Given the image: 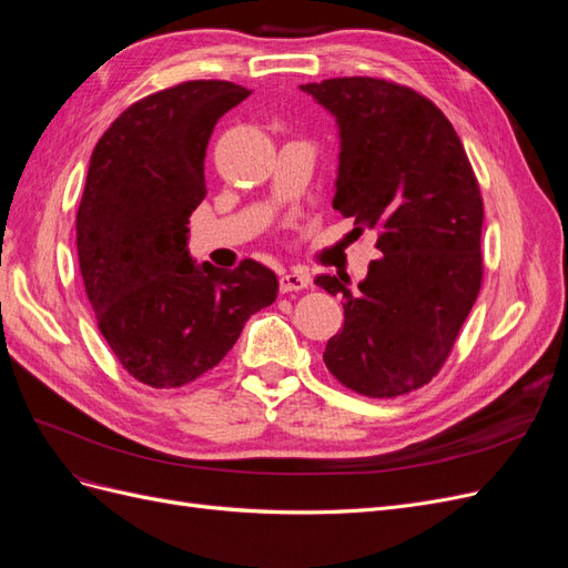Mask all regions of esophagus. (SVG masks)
Masks as SVG:
<instances>
[{
    "instance_id": "1",
    "label": "esophagus",
    "mask_w": 568,
    "mask_h": 568,
    "mask_svg": "<svg viewBox=\"0 0 568 568\" xmlns=\"http://www.w3.org/2000/svg\"><path fill=\"white\" fill-rule=\"evenodd\" d=\"M311 284V274L303 272V270H288L280 274V291L282 294H288V291H301L307 288Z\"/></svg>"
}]
</instances>
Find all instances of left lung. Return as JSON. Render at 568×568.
<instances>
[{"mask_svg":"<svg viewBox=\"0 0 568 568\" xmlns=\"http://www.w3.org/2000/svg\"><path fill=\"white\" fill-rule=\"evenodd\" d=\"M336 118L341 153L334 209L379 234V261L351 280L320 274L343 296V329L324 365L351 390L395 398L448 359L484 280V199L450 120L419 92L379 78L301 84Z\"/></svg>","mask_w":568,"mask_h":568,"instance_id":"obj_1","label":"left lung"}]
</instances>
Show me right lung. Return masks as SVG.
<instances>
[{"mask_svg": "<svg viewBox=\"0 0 568 568\" xmlns=\"http://www.w3.org/2000/svg\"><path fill=\"white\" fill-rule=\"evenodd\" d=\"M248 94L225 80L175 84L134 101L92 151L75 217L82 282L118 363L151 388L213 369L277 298L270 267L196 265L186 248L213 128Z\"/></svg>", "mask_w": 568, "mask_h": 568, "instance_id": "right-lung-1", "label": "right lung"}]
</instances>
